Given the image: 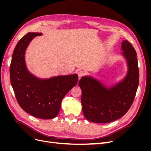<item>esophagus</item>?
Here are the masks:
<instances>
[{
    "label": "esophagus",
    "mask_w": 151,
    "mask_h": 151,
    "mask_svg": "<svg viewBox=\"0 0 151 151\" xmlns=\"http://www.w3.org/2000/svg\"><path fill=\"white\" fill-rule=\"evenodd\" d=\"M77 74L79 76V79H81V77L85 75V72L83 70H81L77 73Z\"/></svg>",
    "instance_id": "34e87169"
}]
</instances>
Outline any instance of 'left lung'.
Listing matches in <instances>:
<instances>
[{
  "instance_id": "left-lung-1",
  "label": "left lung",
  "mask_w": 151,
  "mask_h": 151,
  "mask_svg": "<svg viewBox=\"0 0 151 151\" xmlns=\"http://www.w3.org/2000/svg\"><path fill=\"white\" fill-rule=\"evenodd\" d=\"M122 48L129 72L120 83L108 89L89 77H82L79 82L83 112L89 121L99 123L115 121L125 115L134 101L139 82L137 53L127 40L122 42Z\"/></svg>"
}]
</instances>
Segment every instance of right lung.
Returning a JSON list of instances; mask_svg holds the SVG:
<instances>
[{
	"instance_id": "right-lung-1",
	"label": "right lung",
	"mask_w": 151,
	"mask_h": 151,
	"mask_svg": "<svg viewBox=\"0 0 151 151\" xmlns=\"http://www.w3.org/2000/svg\"><path fill=\"white\" fill-rule=\"evenodd\" d=\"M41 33H28L22 37L13 52L10 79L17 101L29 115L42 119H52L59 113L62 100L78 81V76H60L39 79L27 70L25 50L32 39Z\"/></svg>"
}]
</instances>
